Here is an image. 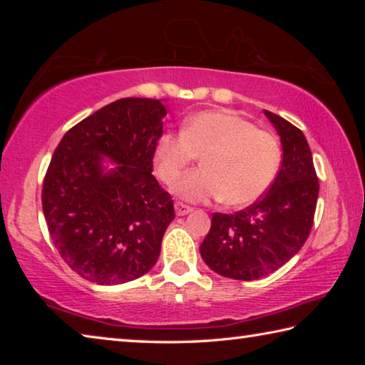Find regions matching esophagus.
<instances>
[{
    "instance_id": "esophagus-1",
    "label": "esophagus",
    "mask_w": 365,
    "mask_h": 365,
    "mask_svg": "<svg viewBox=\"0 0 365 365\" xmlns=\"http://www.w3.org/2000/svg\"><path fill=\"white\" fill-rule=\"evenodd\" d=\"M191 211H193V207L183 205V202H175V214L177 215H187Z\"/></svg>"
}]
</instances>
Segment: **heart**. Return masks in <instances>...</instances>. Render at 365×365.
<instances>
[{
  "label": "heart",
  "instance_id": "obj_1",
  "mask_svg": "<svg viewBox=\"0 0 365 365\" xmlns=\"http://www.w3.org/2000/svg\"><path fill=\"white\" fill-rule=\"evenodd\" d=\"M202 156L203 168L178 175ZM154 170L182 200H222L230 207L257 201L274 183L282 151L270 133L230 110H201L183 122L182 132L159 137L154 146Z\"/></svg>",
  "mask_w": 365,
  "mask_h": 365
}]
</instances>
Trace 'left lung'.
Returning a JSON list of instances; mask_svg holds the SVG:
<instances>
[{
  "instance_id": "left-lung-1",
  "label": "left lung",
  "mask_w": 365,
  "mask_h": 365,
  "mask_svg": "<svg viewBox=\"0 0 365 365\" xmlns=\"http://www.w3.org/2000/svg\"><path fill=\"white\" fill-rule=\"evenodd\" d=\"M264 114L280 137L279 174L248 209L212 214L211 230L200 246L209 267L235 280L262 279L298 255L317 206L319 180L304 133L280 115Z\"/></svg>"
}]
</instances>
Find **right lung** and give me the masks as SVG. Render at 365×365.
I'll use <instances>...</instances> for the list:
<instances>
[{
    "mask_svg": "<svg viewBox=\"0 0 365 365\" xmlns=\"http://www.w3.org/2000/svg\"><path fill=\"white\" fill-rule=\"evenodd\" d=\"M165 114L163 100L122 98L78 122L54 150L43 214L61 257L85 280L120 285L158 261L175 217L151 174Z\"/></svg>",
    "mask_w": 365,
    "mask_h": 365,
    "instance_id": "1",
    "label": "right lung"
}]
</instances>
